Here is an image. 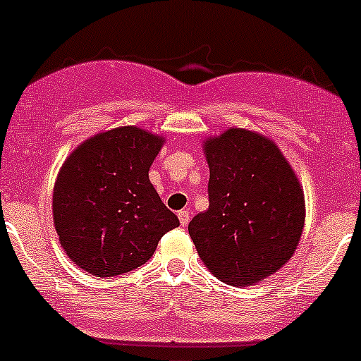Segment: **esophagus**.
Returning <instances> with one entry per match:
<instances>
[{
	"label": "esophagus",
	"mask_w": 361,
	"mask_h": 361,
	"mask_svg": "<svg viewBox=\"0 0 361 361\" xmlns=\"http://www.w3.org/2000/svg\"><path fill=\"white\" fill-rule=\"evenodd\" d=\"M178 219H180L181 226H187L190 222V212L188 209H181V212H178Z\"/></svg>",
	"instance_id": "1"
}]
</instances>
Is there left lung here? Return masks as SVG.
Returning a JSON list of instances; mask_svg holds the SVG:
<instances>
[{"label":"left lung","instance_id":"8db88e82","mask_svg":"<svg viewBox=\"0 0 361 361\" xmlns=\"http://www.w3.org/2000/svg\"><path fill=\"white\" fill-rule=\"evenodd\" d=\"M204 152L209 206L190 220L188 234L220 281L254 284L295 254L305 222L303 190L277 146L255 132L231 128Z\"/></svg>","mask_w":361,"mask_h":361}]
</instances>
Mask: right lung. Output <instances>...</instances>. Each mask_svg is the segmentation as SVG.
Listing matches in <instances>:
<instances>
[{
	"label": "right lung",
	"instance_id": "add662e5",
	"mask_svg": "<svg viewBox=\"0 0 361 361\" xmlns=\"http://www.w3.org/2000/svg\"><path fill=\"white\" fill-rule=\"evenodd\" d=\"M162 139L121 127L87 139L63 164L52 216L68 257L97 277L145 264L160 238L180 226L149 183Z\"/></svg>",
	"mask_w": 361,
	"mask_h": 361
}]
</instances>
